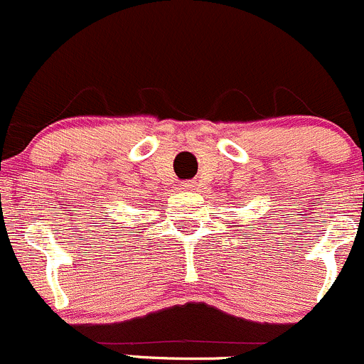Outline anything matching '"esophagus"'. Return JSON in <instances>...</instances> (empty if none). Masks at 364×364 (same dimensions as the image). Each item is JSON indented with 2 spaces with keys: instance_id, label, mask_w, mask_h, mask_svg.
I'll return each instance as SVG.
<instances>
[{
  "instance_id": "1",
  "label": "esophagus",
  "mask_w": 364,
  "mask_h": 364,
  "mask_svg": "<svg viewBox=\"0 0 364 364\" xmlns=\"http://www.w3.org/2000/svg\"><path fill=\"white\" fill-rule=\"evenodd\" d=\"M181 186L183 190H190V192H192V190H197V185L193 181H185Z\"/></svg>"
}]
</instances>
